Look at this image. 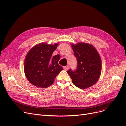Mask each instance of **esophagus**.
<instances>
[{"label": "esophagus", "instance_id": "obj_1", "mask_svg": "<svg viewBox=\"0 0 126 126\" xmlns=\"http://www.w3.org/2000/svg\"><path fill=\"white\" fill-rule=\"evenodd\" d=\"M63 68L64 69V70L67 71L68 70V66H65L63 67Z\"/></svg>", "mask_w": 126, "mask_h": 126}]
</instances>
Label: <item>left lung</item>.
Instances as JSON below:
<instances>
[{
	"label": "left lung",
	"mask_w": 126,
	"mask_h": 126,
	"mask_svg": "<svg viewBox=\"0 0 126 126\" xmlns=\"http://www.w3.org/2000/svg\"><path fill=\"white\" fill-rule=\"evenodd\" d=\"M72 47L77 60V67L74 70L67 71L72 83L81 89H85L95 84L99 78L101 70L100 56L92 45L79 43Z\"/></svg>",
	"instance_id": "8db88e82"
}]
</instances>
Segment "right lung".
<instances>
[{"label":"right lung","instance_id":"obj_1","mask_svg":"<svg viewBox=\"0 0 126 126\" xmlns=\"http://www.w3.org/2000/svg\"><path fill=\"white\" fill-rule=\"evenodd\" d=\"M58 44L40 43L28 53L24 62V71L28 80L35 86L47 87L63 68L58 64L60 55L52 56Z\"/></svg>","mask_w":126,"mask_h":126}]
</instances>
